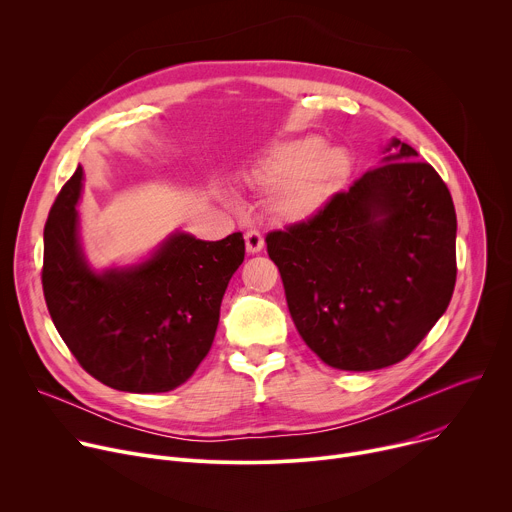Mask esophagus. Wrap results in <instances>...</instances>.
Segmentation results:
<instances>
[{
    "instance_id": "obj_1",
    "label": "esophagus",
    "mask_w": 512,
    "mask_h": 512,
    "mask_svg": "<svg viewBox=\"0 0 512 512\" xmlns=\"http://www.w3.org/2000/svg\"><path fill=\"white\" fill-rule=\"evenodd\" d=\"M263 245H265V241H263V237H261V233H259V231H249V233L245 235V247H247V253H251V255L261 253V251H263Z\"/></svg>"
}]
</instances>
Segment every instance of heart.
<instances>
[{
  "instance_id": "heart-1",
  "label": "heart",
  "mask_w": 512,
  "mask_h": 512,
  "mask_svg": "<svg viewBox=\"0 0 512 512\" xmlns=\"http://www.w3.org/2000/svg\"><path fill=\"white\" fill-rule=\"evenodd\" d=\"M350 170L352 160L344 148H322V139L306 135L271 145L243 170V182L271 190L269 204L279 221L304 225L332 202Z\"/></svg>"
}]
</instances>
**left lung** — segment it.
<instances>
[{
	"mask_svg": "<svg viewBox=\"0 0 512 512\" xmlns=\"http://www.w3.org/2000/svg\"><path fill=\"white\" fill-rule=\"evenodd\" d=\"M381 154L314 221L267 235L300 336L340 371L403 360L454 294L458 223L448 186L397 137Z\"/></svg>",
	"mask_w": 512,
	"mask_h": 512,
	"instance_id": "8db88e82",
	"label": "left lung"
}]
</instances>
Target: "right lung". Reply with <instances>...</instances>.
I'll use <instances>...</instances> for the list:
<instances>
[{"label":"right lung","instance_id":"right-lung-1","mask_svg":"<svg viewBox=\"0 0 512 512\" xmlns=\"http://www.w3.org/2000/svg\"><path fill=\"white\" fill-rule=\"evenodd\" d=\"M83 180L79 166L44 227L42 287L52 322L103 385L172 391L212 346L227 285L245 259L243 235L200 241L174 231L150 255L97 269L81 239Z\"/></svg>","mask_w":512,"mask_h":512}]
</instances>
